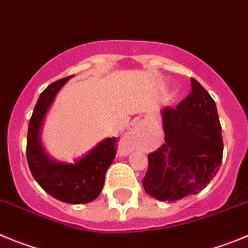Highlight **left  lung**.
<instances>
[{
  "label": "left lung",
  "mask_w": 248,
  "mask_h": 248,
  "mask_svg": "<svg viewBox=\"0 0 248 248\" xmlns=\"http://www.w3.org/2000/svg\"><path fill=\"white\" fill-rule=\"evenodd\" d=\"M190 81L188 96L177 108L162 110L166 143L148 155L142 185L160 202L202 191L222 162L224 142L215 101L195 79Z\"/></svg>",
  "instance_id": "obj_1"
}]
</instances>
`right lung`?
Wrapping results in <instances>:
<instances>
[{
  "mask_svg": "<svg viewBox=\"0 0 248 248\" xmlns=\"http://www.w3.org/2000/svg\"><path fill=\"white\" fill-rule=\"evenodd\" d=\"M71 77L50 84L38 99L28 126L27 162L33 178L49 195L68 204H86L96 199L104 188L106 170L116 157L117 138L101 140L74 164L48 157L41 143L42 124L58 91Z\"/></svg>",
  "mask_w": 248,
  "mask_h": 248,
  "instance_id": "1",
  "label": "right lung"
}]
</instances>
